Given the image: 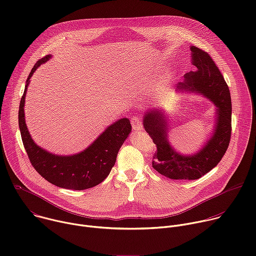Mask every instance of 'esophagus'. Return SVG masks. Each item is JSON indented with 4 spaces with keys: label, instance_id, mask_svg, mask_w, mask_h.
<instances>
[{
    "label": "esophagus",
    "instance_id": "34e87169",
    "mask_svg": "<svg viewBox=\"0 0 256 256\" xmlns=\"http://www.w3.org/2000/svg\"><path fill=\"white\" fill-rule=\"evenodd\" d=\"M130 124H132V126L134 130H140L142 128V122L136 116H132V118L130 120Z\"/></svg>",
    "mask_w": 256,
    "mask_h": 256
}]
</instances>
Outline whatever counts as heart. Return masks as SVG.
I'll list each match as a JSON object with an SVG mask.
<instances>
[{"instance_id": "1", "label": "heart", "mask_w": 256, "mask_h": 256, "mask_svg": "<svg viewBox=\"0 0 256 256\" xmlns=\"http://www.w3.org/2000/svg\"><path fill=\"white\" fill-rule=\"evenodd\" d=\"M167 83H168V80H164V81L162 82L161 86H162V87H165V86H167Z\"/></svg>"}]
</instances>
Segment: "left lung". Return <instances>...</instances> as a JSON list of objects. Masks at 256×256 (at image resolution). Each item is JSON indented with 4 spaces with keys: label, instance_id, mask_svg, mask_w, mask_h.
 I'll return each mask as SVG.
<instances>
[{
    "label": "left lung",
    "instance_id": "8db88e82",
    "mask_svg": "<svg viewBox=\"0 0 256 256\" xmlns=\"http://www.w3.org/2000/svg\"><path fill=\"white\" fill-rule=\"evenodd\" d=\"M192 62L196 66L194 72L184 75V81L179 83V90L200 93L208 98L216 108V128L212 138L200 151L192 156L177 153L168 142L167 120L158 109L146 112L144 128L157 147L153 156V168L163 176L175 180L198 179L218 165L225 155L232 132V103L228 85L210 56L192 46Z\"/></svg>",
    "mask_w": 256,
    "mask_h": 256
}]
</instances>
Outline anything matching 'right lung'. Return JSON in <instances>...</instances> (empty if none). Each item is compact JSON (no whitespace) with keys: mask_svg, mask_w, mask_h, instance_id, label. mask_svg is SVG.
Returning a JSON list of instances; mask_svg holds the SVG:
<instances>
[{"mask_svg":"<svg viewBox=\"0 0 256 256\" xmlns=\"http://www.w3.org/2000/svg\"><path fill=\"white\" fill-rule=\"evenodd\" d=\"M50 58V56H46L36 62L26 80L20 101L18 122L24 148L34 169L50 184L72 190L91 188L101 184L110 173L132 126L128 118L118 120L108 126L86 150L72 156L54 155L36 144L25 124V96L33 72Z\"/></svg>","mask_w":256,"mask_h":256,"instance_id":"obj_1","label":"right lung"}]
</instances>
